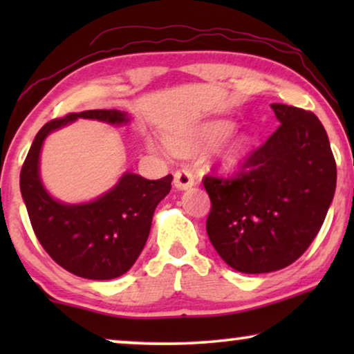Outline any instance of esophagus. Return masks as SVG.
<instances>
[{
  "mask_svg": "<svg viewBox=\"0 0 354 354\" xmlns=\"http://www.w3.org/2000/svg\"><path fill=\"white\" fill-rule=\"evenodd\" d=\"M174 185H176L178 190H188V188L195 185V177H193V174L190 171L182 169V171H177L174 174Z\"/></svg>",
  "mask_w": 354,
  "mask_h": 354,
  "instance_id": "esophagus-1",
  "label": "esophagus"
}]
</instances>
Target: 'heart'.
Masks as SVG:
<instances>
[{"mask_svg":"<svg viewBox=\"0 0 354 354\" xmlns=\"http://www.w3.org/2000/svg\"><path fill=\"white\" fill-rule=\"evenodd\" d=\"M234 129L235 124L232 120H211V122L200 125L188 138L177 140L176 148L180 151H198V149L212 148L229 137ZM251 148H253V142L248 135H239L217 153V166L227 174L240 171L250 156Z\"/></svg>","mask_w":354,"mask_h":354,"instance_id":"b5f03b06","label":"heart"}]
</instances>
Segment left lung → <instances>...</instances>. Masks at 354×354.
<instances>
[{
    "label": "left lung",
    "mask_w": 354,
    "mask_h": 354,
    "mask_svg": "<svg viewBox=\"0 0 354 354\" xmlns=\"http://www.w3.org/2000/svg\"><path fill=\"white\" fill-rule=\"evenodd\" d=\"M279 129L235 178H203L206 232L230 268L266 274L295 263L316 239L333 200L337 166L326 129L309 111L274 103Z\"/></svg>",
    "instance_id": "left-lung-1"
}]
</instances>
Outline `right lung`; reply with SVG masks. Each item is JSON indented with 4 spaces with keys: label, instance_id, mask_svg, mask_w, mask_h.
Masks as SVG:
<instances>
[{
    "label": "right lung",
    "instance_id": "obj_1",
    "mask_svg": "<svg viewBox=\"0 0 354 354\" xmlns=\"http://www.w3.org/2000/svg\"><path fill=\"white\" fill-rule=\"evenodd\" d=\"M77 119L125 125L118 109L71 113L40 129L21 171V193L38 241L61 268L90 280H111L132 268L147 243L154 209L171 192L172 176L148 180L124 172L118 183L88 203L69 205L50 195L40 177V153L48 135Z\"/></svg>",
    "mask_w": 354,
    "mask_h": 354
}]
</instances>
